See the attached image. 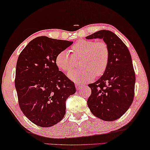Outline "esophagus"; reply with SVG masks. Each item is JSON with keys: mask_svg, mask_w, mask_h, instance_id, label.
I'll list each match as a JSON object with an SVG mask.
<instances>
[{"mask_svg": "<svg viewBox=\"0 0 150 150\" xmlns=\"http://www.w3.org/2000/svg\"><path fill=\"white\" fill-rule=\"evenodd\" d=\"M75 86H76V88H77L78 90H81V88L83 87V85L79 84V83H76V84H75Z\"/></svg>", "mask_w": 150, "mask_h": 150, "instance_id": "obj_1", "label": "esophagus"}]
</instances>
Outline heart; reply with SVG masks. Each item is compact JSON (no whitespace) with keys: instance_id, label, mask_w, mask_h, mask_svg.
<instances>
[{"instance_id":"heart-1","label":"heart","mask_w":150,"mask_h":150,"mask_svg":"<svg viewBox=\"0 0 150 150\" xmlns=\"http://www.w3.org/2000/svg\"><path fill=\"white\" fill-rule=\"evenodd\" d=\"M72 54L69 51H61L56 57V64L59 70L67 72L77 65V59L82 57L81 69L72 71L69 77L74 81L93 79L105 72L109 60L108 46L103 41L81 39L72 46Z\"/></svg>"}]
</instances>
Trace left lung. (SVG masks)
<instances>
[{
	"label": "left lung",
	"instance_id": "left-lung-1",
	"mask_svg": "<svg viewBox=\"0 0 150 150\" xmlns=\"http://www.w3.org/2000/svg\"><path fill=\"white\" fill-rule=\"evenodd\" d=\"M97 38L108 45L109 60L102 77L88 85L91 94L87 105L95 117L113 121L120 118L133 102L135 74L129 51L115 33L102 30L86 37L87 39Z\"/></svg>",
	"mask_w": 150,
	"mask_h": 150
}]
</instances>
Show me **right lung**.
<instances>
[{"label": "right lung", "mask_w": 150, "mask_h": 150, "mask_svg": "<svg viewBox=\"0 0 150 150\" xmlns=\"http://www.w3.org/2000/svg\"><path fill=\"white\" fill-rule=\"evenodd\" d=\"M73 41L46 36L30 41L19 56L15 85L23 114L38 126H53L62 120L66 100L76 93L74 83L59 71L56 57Z\"/></svg>", "instance_id": "add662e5"}]
</instances>
